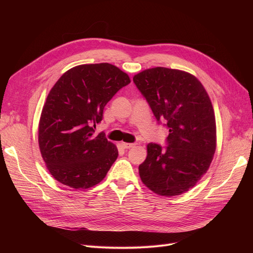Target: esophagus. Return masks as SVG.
Masks as SVG:
<instances>
[{
    "instance_id": "esophagus-1",
    "label": "esophagus",
    "mask_w": 253,
    "mask_h": 253,
    "mask_svg": "<svg viewBox=\"0 0 253 253\" xmlns=\"http://www.w3.org/2000/svg\"><path fill=\"white\" fill-rule=\"evenodd\" d=\"M122 147H124L125 149H131V148H134L136 143H128V142H122L121 143Z\"/></svg>"
}]
</instances>
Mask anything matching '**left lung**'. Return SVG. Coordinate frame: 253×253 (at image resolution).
<instances>
[{
  "label": "left lung",
  "instance_id": "8db88e82",
  "mask_svg": "<svg viewBox=\"0 0 253 253\" xmlns=\"http://www.w3.org/2000/svg\"><path fill=\"white\" fill-rule=\"evenodd\" d=\"M133 81L157 121L164 120L169 129L168 147L147 145L140 178L156 194L180 195L196 185L215 153L216 126L210 98L196 77L179 70L149 68L135 75Z\"/></svg>",
  "mask_w": 253,
  "mask_h": 253
}]
</instances>
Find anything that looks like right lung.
Wrapping results in <instances>:
<instances>
[{"label": "right lung", "mask_w": 253, "mask_h": 253, "mask_svg": "<svg viewBox=\"0 0 253 253\" xmlns=\"http://www.w3.org/2000/svg\"><path fill=\"white\" fill-rule=\"evenodd\" d=\"M131 82L109 63L82 64L61 76L46 98L39 122L41 155L53 178L76 190L100 182L118 157L116 145L96 124L113 96Z\"/></svg>", "instance_id": "right-lung-1"}]
</instances>
